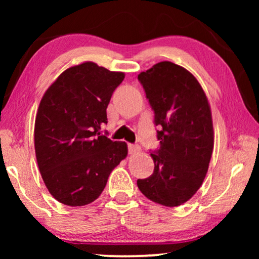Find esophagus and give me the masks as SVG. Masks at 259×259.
<instances>
[{
	"instance_id": "34e87169",
	"label": "esophagus",
	"mask_w": 259,
	"mask_h": 259,
	"mask_svg": "<svg viewBox=\"0 0 259 259\" xmlns=\"http://www.w3.org/2000/svg\"><path fill=\"white\" fill-rule=\"evenodd\" d=\"M140 152V147L138 146V145H132V144H130L128 145V153L130 154H137V153H139Z\"/></svg>"
}]
</instances>
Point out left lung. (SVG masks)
Masks as SVG:
<instances>
[{"label": "left lung", "instance_id": "left-lung-1", "mask_svg": "<svg viewBox=\"0 0 259 259\" xmlns=\"http://www.w3.org/2000/svg\"><path fill=\"white\" fill-rule=\"evenodd\" d=\"M138 79L160 126V147L151 153L153 175L137 185L154 203L179 206L199 190L207 173L214 144L210 104L196 77L173 62H159Z\"/></svg>", "mask_w": 259, "mask_h": 259}]
</instances>
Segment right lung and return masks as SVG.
<instances>
[{"instance_id":"add662e5","label":"right lung","mask_w":259,"mask_h":259,"mask_svg":"<svg viewBox=\"0 0 259 259\" xmlns=\"http://www.w3.org/2000/svg\"><path fill=\"white\" fill-rule=\"evenodd\" d=\"M123 79L125 73L87 61L62 72L42 97L35 118V154L45 185L60 203H93L127 157L126 143L99 132Z\"/></svg>"}]
</instances>
